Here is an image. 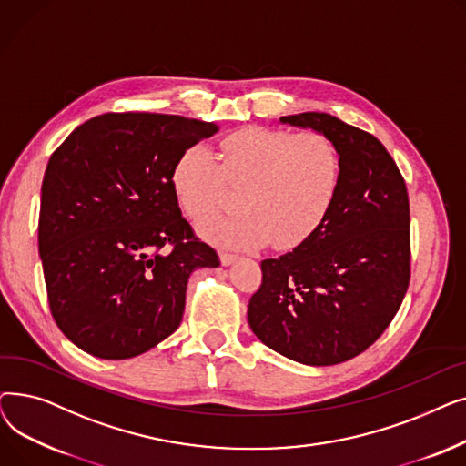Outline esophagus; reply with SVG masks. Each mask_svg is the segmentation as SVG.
<instances>
[{"label": "esophagus", "instance_id": "esophagus-1", "mask_svg": "<svg viewBox=\"0 0 466 466\" xmlns=\"http://www.w3.org/2000/svg\"><path fill=\"white\" fill-rule=\"evenodd\" d=\"M234 260H238V255H236V253L220 251V264H223V266H230Z\"/></svg>", "mask_w": 466, "mask_h": 466}]
</instances>
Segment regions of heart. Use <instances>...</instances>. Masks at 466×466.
<instances>
[{
	"mask_svg": "<svg viewBox=\"0 0 466 466\" xmlns=\"http://www.w3.org/2000/svg\"><path fill=\"white\" fill-rule=\"evenodd\" d=\"M339 183L341 157L329 136L264 127L228 134L217 157L192 145L171 171L177 202L194 223L223 211L230 187H241V215L200 227L209 239L234 248L300 246L321 227Z\"/></svg>",
	"mask_w": 466,
	"mask_h": 466,
	"instance_id": "heart-1",
	"label": "heart"
}]
</instances>
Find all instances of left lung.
<instances>
[{
  "mask_svg": "<svg viewBox=\"0 0 466 466\" xmlns=\"http://www.w3.org/2000/svg\"><path fill=\"white\" fill-rule=\"evenodd\" d=\"M329 136L341 157L336 200L304 243L260 262L248 319L264 346L309 366L369 350L410 285V200L393 157L372 134L327 113L281 116Z\"/></svg>",
  "mask_w": 466,
  "mask_h": 466,
  "instance_id": "obj_1",
  "label": "left lung"
}]
</instances>
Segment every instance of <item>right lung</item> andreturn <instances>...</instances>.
<instances>
[{"label": "right lung", "mask_w": 466, "mask_h": 466, "mask_svg": "<svg viewBox=\"0 0 466 466\" xmlns=\"http://www.w3.org/2000/svg\"><path fill=\"white\" fill-rule=\"evenodd\" d=\"M215 122L106 113L73 130L46 164L39 255L53 319L83 351L130 359L174 334L194 268L218 266L171 185L177 158Z\"/></svg>", "instance_id": "right-lung-1"}]
</instances>
